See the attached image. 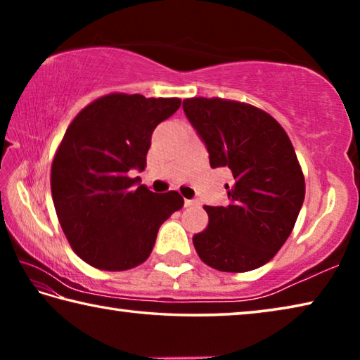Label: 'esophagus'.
<instances>
[{"label": "esophagus", "mask_w": 360, "mask_h": 360, "mask_svg": "<svg viewBox=\"0 0 360 360\" xmlns=\"http://www.w3.org/2000/svg\"><path fill=\"white\" fill-rule=\"evenodd\" d=\"M184 205L186 206H195V205H198V202H197V200H184Z\"/></svg>", "instance_id": "34e87169"}]
</instances>
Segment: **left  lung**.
<instances>
[{
    "mask_svg": "<svg viewBox=\"0 0 360 360\" xmlns=\"http://www.w3.org/2000/svg\"><path fill=\"white\" fill-rule=\"evenodd\" d=\"M182 109L210 152L211 168H229L227 206H205L208 225L193 235L206 265L243 273L265 265L289 238L304 198V178L288 133L248 103L193 96Z\"/></svg>",
    "mask_w": 360,
    "mask_h": 360,
    "instance_id": "left-lung-1",
    "label": "left lung"
}]
</instances>
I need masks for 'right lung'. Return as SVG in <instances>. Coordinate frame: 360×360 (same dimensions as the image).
Instances as JSON below:
<instances>
[{
	"instance_id": "1",
	"label": "right lung",
	"mask_w": 360,
	"mask_h": 360,
	"mask_svg": "<svg viewBox=\"0 0 360 360\" xmlns=\"http://www.w3.org/2000/svg\"><path fill=\"white\" fill-rule=\"evenodd\" d=\"M179 106V98L115 92L89 103L66 129L52 160V200L71 249L89 265H141L160 225L184 205L176 191L135 188L129 176L144 169L152 131Z\"/></svg>"
}]
</instances>
